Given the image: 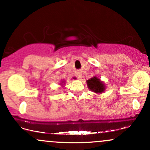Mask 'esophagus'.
<instances>
[{
    "label": "esophagus",
    "mask_w": 150,
    "mask_h": 150,
    "mask_svg": "<svg viewBox=\"0 0 150 150\" xmlns=\"http://www.w3.org/2000/svg\"><path fill=\"white\" fill-rule=\"evenodd\" d=\"M76 75H77V76L78 77L79 79L82 78V73H81V72H77Z\"/></svg>",
    "instance_id": "esophagus-1"
}]
</instances>
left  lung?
<instances>
[{"instance_id":"left-lung-1","label":"left lung","mask_w":150,"mask_h":150,"mask_svg":"<svg viewBox=\"0 0 150 150\" xmlns=\"http://www.w3.org/2000/svg\"><path fill=\"white\" fill-rule=\"evenodd\" d=\"M89 89L95 93H101L104 91V85L97 77H94L87 81Z\"/></svg>"}]
</instances>
